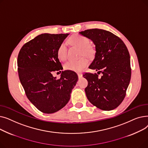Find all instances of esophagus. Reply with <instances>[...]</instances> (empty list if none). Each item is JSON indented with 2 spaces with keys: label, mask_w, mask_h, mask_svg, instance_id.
Here are the masks:
<instances>
[{
  "label": "esophagus",
  "mask_w": 148,
  "mask_h": 148,
  "mask_svg": "<svg viewBox=\"0 0 148 148\" xmlns=\"http://www.w3.org/2000/svg\"><path fill=\"white\" fill-rule=\"evenodd\" d=\"M77 75H78V77H79V79H80L81 77H82V74L81 73H77Z\"/></svg>",
  "instance_id": "esophagus-1"
}]
</instances>
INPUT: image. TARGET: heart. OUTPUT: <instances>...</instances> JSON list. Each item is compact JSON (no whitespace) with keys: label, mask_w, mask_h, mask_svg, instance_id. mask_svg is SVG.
Wrapping results in <instances>:
<instances>
[{"label":"heart","mask_w":148,"mask_h":148,"mask_svg":"<svg viewBox=\"0 0 148 148\" xmlns=\"http://www.w3.org/2000/svg\"><path fill=\"white\" fill-rule=\"evenodd\" d=\"M69 42L72 45L77 46L80 49V56L83 57L79 60H70L64 64V68L66 70L75 72H80L88 65V58H94L95 54V49L90 44L89 39L86 36L75 34L70 37ZM67 47L65 43L62 42L59 46L57 55L61 60H64L67 57Z\"/></svg>","instance_id":"b5f03b06"}]
</instances>
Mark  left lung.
<instances>
[{"mask_svg": "<svg viewBox=\"0 0 148 148\" xmlns=\"http://www.w3.org/2000/svg\"><path fill=\"white\" fill-rule=\"evenodd\" d=\"M80 34L95 45V57L89 68L103 74L101 77L97 73L83 74L88 82L84 89L87 98L101 110H113L125 98L131 79L128 49L120 38L109 31L92 29Z\"/></svg>", "mask_w": 148, "mask_h": 148, "instance_id": "8db88e82", "label": "left lung"}]
</instances>
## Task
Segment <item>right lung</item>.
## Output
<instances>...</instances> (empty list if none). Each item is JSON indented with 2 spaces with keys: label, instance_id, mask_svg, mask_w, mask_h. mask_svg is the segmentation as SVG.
<instances>
[{
  "label": "right lung",
  "instance_id": "1",
  "mask_svg": "<svg viewBox=\"0 0 148 148\" xmlns=\"http://www.w3.org/2000/svg\"><path fill=\"white\" fill-rule=\"evenodd\" d=\"M68 35L41 34L23 45L18 53L20 81L29 100L44 113H55L64 107L78 80L77 74L69 70L62 71L58 80L52 75L63 69L57 51Z\"/></svg>",
  "mask_w": 148,
  "mask_h": 148
}]
</instances>
